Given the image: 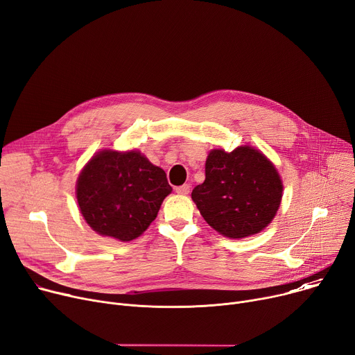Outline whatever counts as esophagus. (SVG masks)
<instances>
[{"label": "esophagus", "instance_id": "obj_1", "mask_svg": "<svg viewBox=\"0 0 355 355\" xmlns=\"http://www.w3.org/2000/svg\"><path fill=\"white\" fill-rule=\"evenodd\" d=\"M175 190H176L178 195H187L190 192V186L189 184H182V186H178Z\"/></svg>", "mask_w": 355, "mask_h": 355}]
</instances>
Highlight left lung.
I'll use <instances>...</instances> for the list:
<instances>
[{
  "instance_id": "obj_1",
  "label": "left lung",
  "mask_w": 355,
  "mask_h": 355,
  "mask_svg": "<svg viewBox=\"0 0 355 355\" xmlns=\"http://www.w3.org/2000/svg\"><path fill=\"white\" fill-rule=\"evenodd\" d=\"M206 179L192 199L203 219L229 239H243L267 227L280 207L283 182L275 165L257 149L210 150Z\"/></svg>"
}]
</instances>
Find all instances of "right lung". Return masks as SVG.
Returning <instances> with one entry per match:
<instances>
[{"instance_id": "right-lung-1", "label": "right lung", "mask_w": 355, "mask_h": 355, "mask_svg": "<svg viewBox=\"0 0 355 355\" xmlns=\"http://www.w3.org/2000/svg\"><path fill=\"white\" fill-rule=\"evenodd\" d=\"M171 192L165 171L139 150H101L76 180L78 206L87 223L121 241L139 237Z\"/></svg>"}]
</instances>
